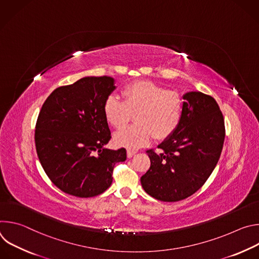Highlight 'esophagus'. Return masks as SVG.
<instances>
[{
    "label": "esophagus",
    "instance_id": "34e87169",
    "mask_svg": "<svg viewBox=\"0 0 259 259\" xmlns=\"http://www.w3.org/2000/svg\"><path fill=\"white\" fill-rule=\"evenodd\" d=\"M135 154H136V152L133 151V150H128V151H127V157H128V158H132Z\"/></svg>",
    "mask_w": 259,
    "mask_h": 259
}]
</instances>
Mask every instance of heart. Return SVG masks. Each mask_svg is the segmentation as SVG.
Here are the masks:
<instances>
[{"label": "heart", "instance_id": "heart-1", "mask_svg": "<svg viewBox=\"0 0 259 259\" xmlns=\"http://www.w3.org/2000/svg\"><path fill=\"white\" fill-rule=\"evenodd\" d=\"M122 97L123 100L112 94L103 103L104 119L116 129L123 128L134 114L135 124L115 134L118 146L133 150L146 145L153 137L165 139L181 121L183 99L174 90H165L150 81H137L123 89Z\"/></svg>", "mask_w": 259, "mask_h": 259}]
</instances>
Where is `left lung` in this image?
I'll return each instance as SVG.
<instances>
[{
    "mask_svg": "<svg viewBox=\"0 0 259 259\" xmlns=\"http://www.w3.org/2000/svg\"><path fill=\"white\" fill-rule=\"evenodd\" d=\"M183 99L178 127L158 145L160 151H146L151 167L140 178L143 190L164 202L187 199L203 187L226 136L224 116L213 97L192 91Z\"/></svg>",
    "mask_w": 259,
    "mask_h": 259,
    "instance_id": "8db88e82",
    "label": "left lung"
}]
</instances>
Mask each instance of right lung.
Listing matches in <instances>:
<instances>
[{
    "instance_id": "right-lung-1",
    "label": "right lung",
    "mask_w": 259,
    "mask_h": 259,
    "mask_svg": "<svg viewBox=\"0 0 259 259\" xmlns=\"http://www.w3.org/2000/svg\"><path fill=\"white\" fill-rule=\"evenodd\" d=\"M116 89L110 77H85L56 88L45 100L35 124L34 142L47 176L62 192L90 198L105 192L126 150L105 149L110 130L103 103Z\"/></svg>"
}]
</instances>
